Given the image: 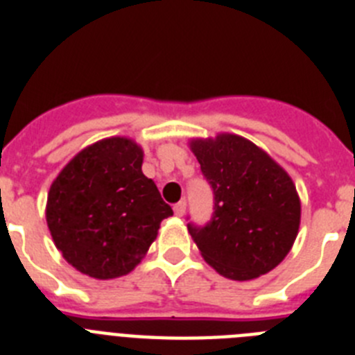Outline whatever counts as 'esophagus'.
Returning a JSON list of instances; mask_svg holds the SVG:
<instances>
[{
	"mask_svg": "<svg viewBox=\"0 0 355 355\" xmlns=\"http://www.w3.org/2000/svg\"><path fill=\"white\" fill-rule=\"evenodd\" d=\"M184 211H187V202L184 200H180V202H175L174 205V213L178 216H183Z\"/></svg>",
	"mask_w": 355,
	"mask_h": 355,
	"instance_id": "esophagus-1",
	"label": "esophagus"
}]
</instances>
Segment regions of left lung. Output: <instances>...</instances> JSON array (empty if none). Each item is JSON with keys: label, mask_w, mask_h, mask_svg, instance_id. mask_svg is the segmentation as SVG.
<instances>
[{"label": "left lung", "mask_w": 355, "mask_h": 355, "mask_svg": "<svg viewBox=\"0 0 355 355\" xmlns=\"http://www.w3.org/2000/svg\"><path fill=\"white\" fill-rule=\"evenodd\" d=\"M190 149L213 190L208 224H188L202 258L234 281L270 272L286 258L300 225V199L281 165L250 140L222 133Z\"/></svg>", "instance_id": "obj_1"}]
</instances>
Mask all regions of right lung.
I'll list each match as a JSON object with an SVG mask.
<instances>
[{"label":"right lung","mask_w":355,"mask_h":355,"mask_svg":"<svg viewBox=\"0 0 355 355\" xmlns=\"http://www.w3.org/2000/svg\"><path fill=\"white\" fill-rule=\"evenodd\" d=\"M144 153L124 137L80 150L56 175L46 220L69 265L115 279L139 265L172 208L142 172Z\"/></svg>","instance_id":"obj_1"}]
</instances>
